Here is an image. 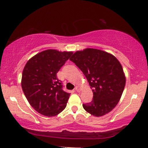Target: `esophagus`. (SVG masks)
<instances>
[{
	"label": "esophagus",
	"mask_w": 148,
	"mask_h": 148,
	"mask_svg": "<svg viewBox=\"0 0 148 148\" xmlns=\"http://www.w3.org/2000/svg\"><path fill=\"white\" fill-rule=\"evenodd\" d=\"M75 90L77 92H80L81 90H82V89H81L79 86H76L75 88Z\"/></svg>",
	"instance_id": "esophagus-1"
}]
</instances>
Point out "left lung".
<instances>
[{"instance_id":"1","label":"left lung","mask_w":148,"mask_h":148,"mask_svg":"<svg viewBox=\"0 0 148 148\" xmlns=\"http://www.w3.org/2000/svg\"><path fill=\"white\" fill-rule=\"evenodd\" d=\"M70 60L86 77L93 92L92 102L83 107L93 116L110 112L118 104L126 78L118 59L108 52L94 48L77 51Z\"/></svg>"}]
</instances>
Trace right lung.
Segmentation results:
<instances>
[{
	"instance_id": "add662e5",
	"label": "right lung",
	"mask_w": 148,
	"mask_h": 148,
	"mask_svg": "<svg viewBox=\"0 0 148 148\" xmlns=\"http://www.w3.org/2000/svg\"><path fill=\"white\" fill-rule=\"evenodd\" d=\"M72 54L44 50L30 58L24 66L22 90L29 104L40 114L54 116L65 108L70 94L62 90L56 73Z\"/></svg>"
}]
</instances>
